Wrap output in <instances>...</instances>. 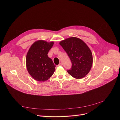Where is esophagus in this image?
Returning a JSON list of instances; mask_svg holds the SVG:
<instances>
[{
  "instance_id": "1",
  "label": "esophagus",
  "mask_w": 120,
  "mask_h": 120,
  "mask_svg": "<svg viewBox=\"0 0 120 120\" xmlns=\"http://www.w3.org/2000/svg\"><path fill=\"white\" fill-rule=\"evenodd\" d=\"M62 64L61 63H59V64L58 65V66H62Z\"/></svg>"
}]
</instances>
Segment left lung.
I'll return each instance as SVG.
<instances>
[{"label": "left lung", "instance_id": "obj_1", "mask_svg": "<svg viewBox=\"0 0 120 120\" xmlns=\"http://www.w3.org/2000/svg\"><path fill=\"white\" fill-rule=\"evenodd\" d=\"M59 44L69 57L72 64L68 73L76 79H81L90 72L93 64V55L82 40L71 37L61 41Z\"/></svg>", "mask_w": 120, "mask_h": 120}]
</instances>
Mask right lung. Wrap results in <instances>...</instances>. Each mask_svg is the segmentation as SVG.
I'll return each mask as SVG.
<instances>
[{
    "mask_svg": "<svg viewBox=\"0 0 120 120\" xmlns=\"http://www.w3.org/2000/svg\"><path fill=\"white\" fill-rule=\"evenodd\" d=\"M54 42L38 40L30 47L26 57V66L30 75L37 81L49 79L55 71L56 65L47 54Z\"/></svg>",
    "mask_w": 120,
    "mask_h": 120,
    "instance_id": "add662e5",
    "label": "right lung"
}]
</instances>
